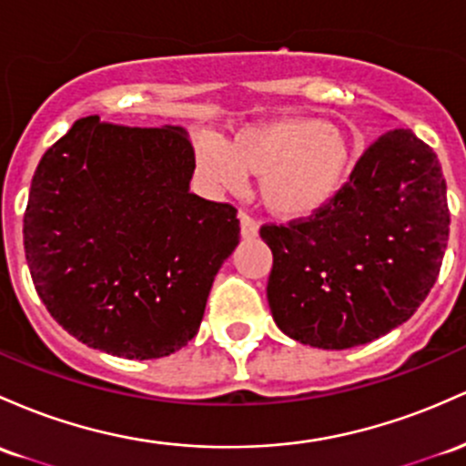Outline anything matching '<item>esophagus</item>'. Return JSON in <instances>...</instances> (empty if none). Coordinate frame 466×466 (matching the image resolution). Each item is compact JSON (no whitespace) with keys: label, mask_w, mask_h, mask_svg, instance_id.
Instances as JSON below:
<instances>
[{"label":"esophagus","mask_w":466,"mask_h":466,"mask_svg":"<svg viewBox=\"0 0 466 466\" xmlns=\"http://www.w3.org/2000/svg\"><path fill=\"white\" fill-rule=\"evenodd\" d=\"M238 218H241V237L248 238V241L257 238L258 237V223L254 221L252 217H248L245 212L238 214Z\"/></svg>","instance_id":"obj_1"}]
</instances>
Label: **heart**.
I'll return each mask as SVG.
<instances>
[{
	"label": "heart",
	"instance_id": "b5f03b06",
	"mask_svg": "<svg viewBox=\"0 0 466 466\" xmlns=\"http://www.w3.org/2000/svg\"><path fill=\"white\" fill-rule=\"evenodd\" d=\"M198 170L237 190L243 175L258 177L265 209L283 221H308L345 190L356 167V146L320 116H280L232 130L225 141L194 137Z\"/></svg>",
	"mask_w": 466,
	"mask_h": 466
}]
</instances>
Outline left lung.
Returning a JSON list of instances; mask_svg holds the SVG:
<instances>
[{
  "instance_id": "obj_1",
  "label": "left lung",
  "mask_w": 466,
  "mask_h": 466,
  "mask_svg": "<svg viewBox=\"0 0 466 466\" xmlns=\"http://www.w3.org/2000/svg\"><path fill=\"white\" fill-rule=\"evenodd\" d=\"M274 257L268 303L289 339L350 350L390 334L420 308L449 238L441 161L398 127L367 147L340 197L303 223L265 225Z\"/></svg>"
}]
</instances>
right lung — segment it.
Instances as JSON below:
<instances>
[{
  "label": "right lung",
  "instance_id": "1",
  "mask_svg": "<svg viewBox=\"0 0 466 466\" xmlns=\"http://www.w3.org/2000/svg\"><path fill=\"white\" fill-rule=\"evenodd\" d=\"M181 127L86 116L30 183L24 249L57 323L92 350L147 360L197 336L214 276L238 245L237 209L190 192Z\"/></svg>",
  "mask_w": 466,
  "mask_h": 466
}]
</instances>
